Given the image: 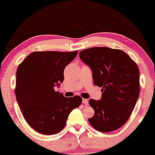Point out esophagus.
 <instances>
[{"mask_svg":"<svg viewBox=\"0 0 155 155\" xmlns=\"http://www.w3.org/2000/svg\"><path fill=\"white\" fill-rule=\"evenodd\" d=\"M82 103H83L84 105H88V104H89V101H88V99H82Z\"/></svg>","mask_w":155,"mask_h":155,"instance_id":"obj_1","label":"esophagus"}]
</instances>
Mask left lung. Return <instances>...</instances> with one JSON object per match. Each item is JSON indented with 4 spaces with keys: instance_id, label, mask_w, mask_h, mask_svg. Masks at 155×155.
Segmentation results:
<instances>
[{
    "instance_id": "8db88e82",
    "label": "left lung",
    "mask_w": 155,
    "mask_h": 155,
    "mask_svg": "<svg viewBox=\"0 0 155 155\" xmlns=\"http://www.w3.org/2000/svg\"><path fill=\"white\" fill-rule=\"evenodd\" d=\"M80 58L92 71L94 85L101 87L100 100L89 104L94 115L88 120L99 132L116 130L127 122L140 94V71L126 53L108 47L80 51Z\"/></svg>"
}]
</instances>
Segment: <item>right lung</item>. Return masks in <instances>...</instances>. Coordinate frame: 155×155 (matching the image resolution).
Here are the masks:
<instances>
[{
  "mask_svg": "<svg viewBox=\"0 0 155 155\" xmlns=\"http://www.w3.org/2000/svg\"><path fill=\"white\" fill-rule=\"evenodd\" d=\"M78 51H35L18 65L16 99L27 124L44 135L56 134L66 124L69 114L79 107L80 96L65 97L55 86L64 80V69Z\"/></svg>",
  "mask_w": 155,
  "mask_h": 155,
  "instance_id": "1",
  "label": "right lung"
}]
</instances>
